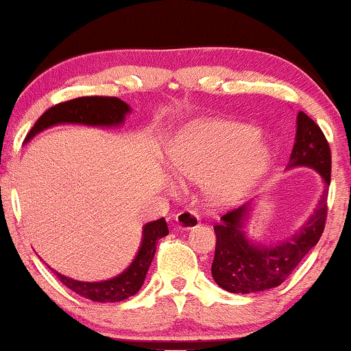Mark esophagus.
<instances>
[{
	"label": "esophagus",
	"instance_id": "obj_1",
	"mask_svg": "<svg viewBox=\"0 0 351 351\" xmlns=\"http://www.w3.org/2000/svg\"><path fill=\"white\" fill-rule=\"evenodd\" d=\"M176 226L179 229H195V227L199 226V215L193 209H185V211H180L179 215L176 216Z\"/></svg>",
	"mask_w": 351,
	"mask_h": 351
}]
</instances>
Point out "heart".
Listing matches in <instances>:
<instances>
[{
	"instance_id": "heart-1",
	"label": "heart",
	"mask_w": 351,
	"mask_h": 351,
	"mask_svg": "<svg viewBox=\"0 0 351 351\" xmlns=\"http://www.w3.org/2000/svg\"><path fill=\"white\" fill-rule=\"evenodd\" d=\"M252 125L215 121L189 132L174 153V171L184 180H211L216 197L235 198L265 171L267 149ZM174 190V184H169Z\"/></svg>"
}]
</instances>
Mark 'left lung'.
<instances>
[{"instance_id":"obj_1","label":"left lung","mask_w":351,"mask_h":351,"mask_svg":"<svg viewBox=\"0 0 351 351\" xmlns=\"http://www.w3.org/2000/svg\"><path fill=\"white\" fill-rule=\"evenodd\" d=\"M330 165V148L324 134L311 117L300 111L289 167L308 166L319 172L324 180L319 203L297 234L269 247L250 242L245 235L243 222L250 213V203L226 213L215 226L216 252L211 274L217 285L230 293L263 292L280 285L292 274L324 232Z\"/></svg>"}]
</instances>
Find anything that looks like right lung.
Wrapping results in <instances>:
<instances>
[{
    "label": "right lung",
    "instance_id": "obj_1",
    "mask_svg": "<svg viewBox=\"0 0 351 351\" xmlns=\"http://www.w3.org/2000/svg\"><path fill=\"white\" fill-rule=\"evenodd\" d=\"M129 112V104L116 97L74 98L47 109L27 134L25 142H29L30 138H34L36 134L48 129V127L58 124H84L95 127L121 125ZM167 234H169V229H167L165 217L145 224L142 245H140L135 259L124 272L109 280L82 282L59 274L58 271L53 272L67 289H71L80 297L99 303L122 302V300L132 297L142 289L145 276H147L148 267L154 258V252H156L158 240Z\"/></svg>",
    "mask_w": 351,
    "mask_h": 351
}]
</instances>
